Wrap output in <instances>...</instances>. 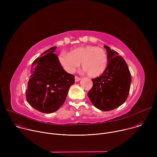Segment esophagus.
Listing matches in <instances>:
<instances>
[{"label": "esophagus", "instance_id": "34e87169", "mask_svg": "<svg viewBox=\"0 0 157 157\" xmlns=\"http://www.w3.org/2000/svg\"><path fill=\"white\" fill-rule=\"evenodd\" d=\"M81 78L80 77H78V76H75V81L76 82H78V81H80L81 80Z\"/></svg>", "mask_w": 157, "mask_h": 157}]
</instances>
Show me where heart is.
Segmentation results:
<instances>
[{
	"mask_svg": "<svg viewBox=\"0 0 157 157\" xmlns=\"http://www.w3.org/2000/svg\"><path fill=\"white\" fill-rule=\"evenodd\" d=\"M59 61L64 70L73 73L81 62L82 68L91 77L101 76L106 70L108 58L105 51L100 47L88 45L76 48L70 53H61Z\"/></svg>",
	"mask_w": 157,
	"mask_h": 157,
	"instance_id": "heart-1",
	"label": "heart"
}]
</instances>
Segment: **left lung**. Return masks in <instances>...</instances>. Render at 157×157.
<instances>
[{
  "label": "left lung",
  "instance_id": "obj_1",
  "mask_svg": "<svg viewBox=\"0 0 157 157\" xmlns=\"http://www.w3.org/2000/svg\"><path fill=\"white\" fill-rule=\"evenodd\" d=\"M106 49L108 64L105 71L93 79V87L87 94L92 104L104 111L113 110L127 99L131 83V74L124 58L115 50Z\"/></svg>",
  "mask_w": 157,
  "mask_h": 157
}]
</instances>
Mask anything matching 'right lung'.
<instances>
[{
	"instance_id": "1",
	"label": "right lung",
	"mask_w": 157,
	"mask_h": 157,
	"mask_svg": "<svg viewBox=\"0 0 157 157\" xmlns=\"http://www.w3.org/2000/svg\"><path fill=\"white\" fill-rule=\"evenodd\" d=\"M56 47L44 52L34 60L26 90L27 102L43 113L56 111L64 102L75 76L64 71L58 56Z\"/></svg>"
}]
</instances>
